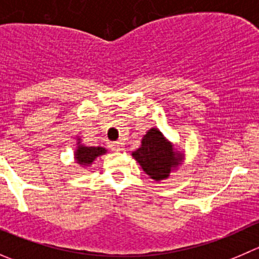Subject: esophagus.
I'll list each match as a JSON object with an SVG mask.
<instances>
[{
  "instance_id": "34e87169",
  "label": "esophagus",
  "mask_w": 259,
  "mask_h": 259,
  "mask_svg": "<svg viewBox=\"0 0 259 259\" xmlns=\"http://www.w3.org/2000/svg\"><path fill=\"white\" fill-rule=\"evenodd\" d=\"M110 148L114 151H121L124 149V144L121 142H114L110 144Z\"/></svg>"
}]
</instances>
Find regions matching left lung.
<instances>
[{"mask_svg": "<svg viewBox=\"0 0 259 259\" xmlns=\"http://www.w3.org/2000/svg\"><path fill=\"white\" fill-rule=\"evenodd\" d=\"M145 174L155 182L168 179L184 160V154L174 148L158 127H151L143 137L142 145L132 153Z\"/></svg>", "mask_w": 259, "mask_h": 259, "instance_id": "left-lung-1", "label": "left lung"}]
</instances>
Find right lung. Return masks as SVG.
I'll return each mask as SVG.
<instances>
[{
	"label": "right lung",
	"instance_id": "right-lung-1",
	"mask_svg": "<svg viewBox=\"0 0 259 259\" xmlns=\"http://www.w3.org/2000/svg\"><path fill=\"white\" fill-rule=\"evenodd\" d=\"M76 150L74 153L75 161L81 166H90L95 161L96 158L106 154V149L103 146H86L81 143V139H77Z\"/></svg>",
	"mask_w": 259,
	"mask_h": 259
}]
</instances>
